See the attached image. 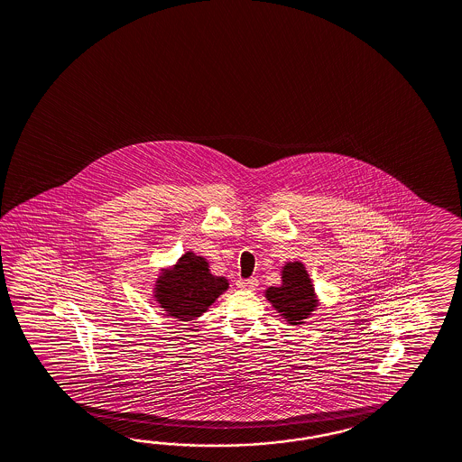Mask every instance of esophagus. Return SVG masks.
Instances as JSON below:
<instances>
[{
    "label": "esophagus",
    "instance_id": "obj_1",
    "mask_svg": "<svg viewBox=\"0 0 462 462\" xmlns=\"http://www.w3.org/2000/svg\"><path fill=\"white\" fill-rule=\"evenodd\" d=\"M237 287L242 289V291H254L257 287V281L254 277H250V279H238Z\"/></svg>",
    "mask_w": 462,
    "mask_h": 462
}]
</instances>
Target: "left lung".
Here are the masks:
<instances>
[{"instance_id": "8db88e82", "label": "left lung", "mask_w": 462, "mask_h": 462, "mask_svg": "<svg viewBox=\"0 0 462 462\" xmlns=\"http://www.w3.org/2000/svg\"><path fill=\"white\" fill-rule=\"evenodd\" d=\"M265 296L291 325H300L316 308L311 279L300 263H287L282 271V286L269 287Z\"/></svg>"}]
</instances>
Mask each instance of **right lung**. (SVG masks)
I'll use <instances>...</instances> for the list:
<instances>
[{
    "instance_id": "add662e5",
    "label": "right lung",
    "mask_w": 462,
    "mask_h": 462,
    "mask_svg": "<svg viewBox=\"0 0 462 462\" xmlns=\"http://www.w3.org/2000/svg\"><path fill=\"white\" fill-rule=\"evenodd\" d=\"M226 287V279L210 274L203 257L188 252L170 274L158 281L156 298L168 316L191 321L207 311Z\"/></svg>"
}]
</instances>
